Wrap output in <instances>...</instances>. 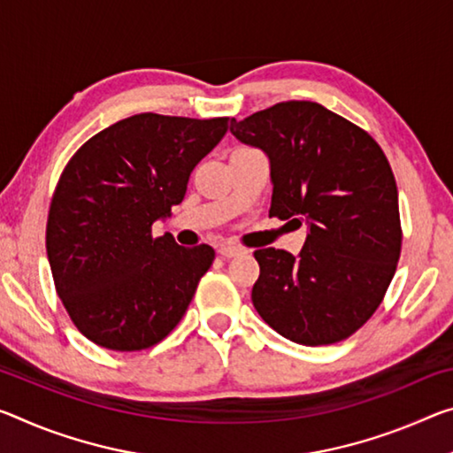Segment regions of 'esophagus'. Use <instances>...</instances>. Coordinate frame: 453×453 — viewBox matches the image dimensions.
Wrapping results in <instances>:
<instances>
[{"label":"esophagus","instance_id":"1","mask_svg":"<svg viewBox=\"0 0 453 453\" xmlns=\"http://www.w3.org/2000/svg\"><path fill=\"white\" fill-rule=\"evenodd\" d=\"M218 252L224 257H234V256H240L243 252V248L234 246V243H221V246L218 248Z\"/></svg>","mask_w":453,"mask_h":453}]
</instances>
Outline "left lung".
Segmentation results:
<instances>
[{
    "instance_id": "obj_1",
    "label": "left lung",
    "mask_w": 453,
    "mask_h": 453,
    "mask_svg": "<svg viewBox=\"0 0 453 453\" xmlns=\"http://www.w3.org/2000/svg\"><path fill=\"white\" fill-rule=\"evenodd\" d=\"M229 131L268 155L270 218L308 224L296 257L276 248L254 252L257 314L306 347L349 339L383 303L403 242L383 149L365 128L311 100L232 119Z\"/></svg>"
}]
</instances>
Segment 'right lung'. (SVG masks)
<instances>
[{"mask_svg":"<svg viewBox=\"0 0 453 453\" xmlns=\"http://www.w3.org/2000/svg\"><path fill=\"white\" fill-rule=\"evenodd\" d=\"M227 117L141 112L96 133L56 183L46 252L70 320L98 347L133 353L161 342L191 303L215 252L155 238L153 224L188 191Z\"/></svg>","mask_w":453,"mask_h":453,"instance_id":"obj_1","label":"right lung"}]
</instances>
